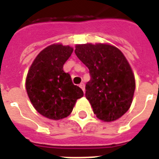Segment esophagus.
<instances>
[{
  "label": "esophagus",
  "instance_id": "esophagus-1",
  "mask_svg": "<svg viewBox=\"0 0 159 159\" xmlns=\"http://www.w3.org/2000/svg\"><path fill=\"white\" fill-rule=\"evenodd\" d=\"M79 87H80V88H81V89H83V92H85V84H84V83H80Z\"/></svg>",
  "mask_w": 159,
  "mask_h": 159
}]
</instances>
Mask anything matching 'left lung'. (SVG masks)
<instances>
[{
    "label": "left lung",
    "mask_w": 159,
    "mask_h": 159,
    "mask_svg": "<svg viewBox=\"0 0 159 159\" xmlns=\"http://www.w3.org/2000/svg\"><path fill=\"white\" fill-rule=\"evenodd\" d=\"M76 56L89 68L91 79L85 96L97 118L114 121L127 112L136 88L129 62L118 48L107 43L76 44Z\"/></svg>",
    "instance_id": "1"
}]
</instances>
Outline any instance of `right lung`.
Instances as JSON below:
<instances>
[{
	"instance_id": "obj_1",
	"label": "right lung",
	"mask_w": 159,
	"mask_h": 159,
	"mask_svg": "<svg viewBox=\"0 0 159 159\" xmlns=\"http://www.w3.org/2000/svg\"><path fill=\"white\" fill-rule=\"evenodd\" d=\"M73 51L69 45L54 43L43 49L34 59L26 78V90L35 109L50 120L70 115L76 100L83 96L74 85L63 66Z\"/></svg>"
}]
</instances>
